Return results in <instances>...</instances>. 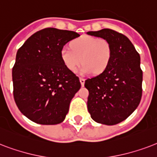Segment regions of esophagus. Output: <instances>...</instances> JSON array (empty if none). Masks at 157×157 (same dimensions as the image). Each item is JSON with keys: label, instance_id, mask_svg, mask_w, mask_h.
<instances>
[{"label": "esophagus", "instance_id": "1", "mask_svg": "<svg viewBox=\"0 0 157 157\" xmlns=\"http://www.w3.org/2000/svg\"><path fill=\"white\" fill-rule=\"evenodd\" d=\"M79 81L81 82V85L82 86H84V82H85V79L83 78H79Z\"/></svg>", "mask_w": 157, "mask_h": 157}]
</instances>
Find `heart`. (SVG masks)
I'll return each instance as SVG.
<instances>
[{
	"label": "heart",
	"instance_id": "obj_1",
	"mask_svg": "<svg viewBox=\"0 0 157 157\" xmlns=\"http://www.w3.org/2000/svg\"><path fill=\"white\" fill-rule=\"evenodd\" d=\"M70 45L71 48L65 47L60 51L62 63L69 71L75 72L82 61L79 70L82 75L92 71L100 75L106 70L112 57V47L108 40L84 35L72 41Z\"/></svg>",
	"mask_w": 157,
	"mask_h": 157
}]
</instances>
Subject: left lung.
I'll return each mask as SVG.
<instances>
[{"mask_svg":"<svg viewBox=\"0 0 157 157\" xmlns=\"http://www.w3.org/2000/svg\"><path fill=\"white\" fill-rule=\"evenodd\" d=\"M87 34L108 40L112 47V57L106 70L85 81L89 92L87 110L97 123L116 124L126 120L140 103V56L130 40L115 30L104 29Z\"/></svg>","mask_w":157,"mask_h":157,"instance_id":"left-lung-1","label":"left lung"}]
</instances>
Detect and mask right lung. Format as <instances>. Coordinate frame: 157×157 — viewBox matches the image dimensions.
Masks as SVG:
<instances>
[{
  "mask_svg": "<svg viewBox=\"0 0 157 157\" xmlns=\"http://www.w3.org/2000/svg\"><path fill=\"white\" fill-rule=\"evenodd\" d=\"M80 35L47 28L35 33L17 52L12 70L14 98L20 112L40 124L64 121L79 78L65 67L60 51Z\"/></svg>",
  "mask_w": 157,
  "mask_h": 157,
  "instance_id": "add662e5",
  "label": "right lung"
}]
</instances>
